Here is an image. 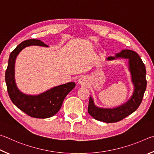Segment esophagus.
Instances as JSON below:
<instances>
[{
  "mask_svg": "<svg viewBox=\"0 0 154 154\" xmlns=\"http://www.w3.org/2000/svg\"><path fill=\"white\" fill-rule=\"evenodd\" d=\"M87 82V79L84 75H82L79 79V83L81 85H85Z\"/></svg>",
  "mask_w": 154,
  "mask_h": 154,
  "instance_id": "1",
  "label": "esophagus"
}]
</instances>
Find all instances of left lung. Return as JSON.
<instances>
[{"instance_id": "1", "label": "left lung", "mask_w": 154, "mask_h": 154, "mask_svg": "<svg viewBox=\"0 0 154 154\" xmlns=\"http://www.w3.org/2000/svg\"><path fill=\"white\" fill-rule=\"evenodd\" d=\"M118 58L128 59V68L131 74L134 91L133 95L126 103L112 109L97 107L93 98L90 97L88 107V114L95 120L107 123L119 122L135 111L141 103L147 87L146 69L138 54L133 51L125 49L114 57L110 56L106 59L112 61Z\"/></svg>"}]
</instances>
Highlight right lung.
I'll return each instance as SVG.
<instances>
[{
    "label": "right lung",
    "instance_id": "obj_1",
    "mask_svg": "<svg viewBox=\"0 0 154 154\" xmlns=\"http://www.w3.org/2000/svg\"><path fill=\"white\" fill-rule=\"evenodd\" d=\"M32 45L48 47L41 40L29 39L20 43L11 53L5 72L8 94L14 105L27 115L36 118H50L60 109L65 97L75 87V84L70 82L57 86L38 95H28L21 93L15 81V62L20 51Z\"/></svg>",
    "mask_w": 154,
    "mask_h": 154
}]
</instances>
